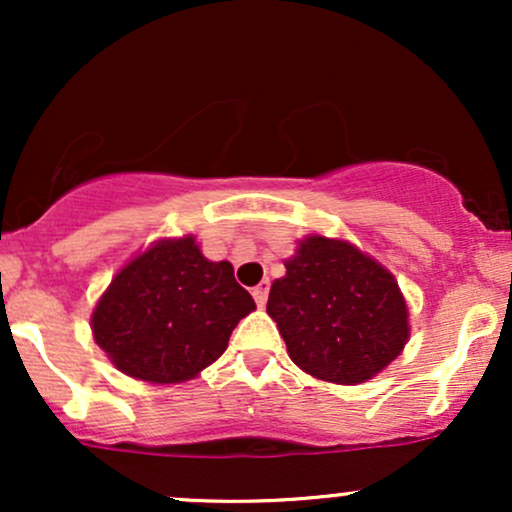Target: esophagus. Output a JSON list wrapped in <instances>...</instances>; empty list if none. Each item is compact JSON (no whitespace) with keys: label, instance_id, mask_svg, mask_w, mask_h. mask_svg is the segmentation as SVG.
Returning <instances> with one entry per match:
<instances>
[{"label":"esophagus","instance_id":"1","mask_svg":"<svg viewBox=\"0 0 512 512\" xmlns=\"http://www.w3.org/2000/svg\"><path fill=\"white\" fill-rule=\"evenodd\" d=\"M267 296H269V281H262V284H257L255 289H252V298H255V303L262 305L267 303Z\"/></svg>","mask_w":512,"mask_h":512}]
</instances>
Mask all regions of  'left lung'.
I'll use <instances>...</instances> for the list:
<instances>
[{
  "mask_svg": "<svg viewBox=\"0 0 512 512\" xmlns=\"http://www.w3.org/2000/svg\"><path fill=\"white\" fill-rule=\"evenodd\" d=\"M291 361L337 385L366 383L409 339L395 276L344 240L310 236L269 291Z\"/></svg>",
  "mask_w": 512,
  "mask_h": 512,
  "instance_id": "1",
  "label": "left lung"
}]
</instances>
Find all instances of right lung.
Returning a JSON list of instances; mask_svg holds the SVG:
<instances>
[{
    "label": "right lung",
    "mask_w": 512,
    "mask_h": 512,
    "mask_svg": "<svg viewBox=\"0 0 512 512\" xmlns=\"http://www.w3.org/2000/svg\"><path fill=\"white\" fill-rule=\"evenodd\" d=\"M255 301L231 262H209L195 238L134 257L93 310V337L122 373L149 383L195 378L228 346Z\"/></svg>",
    "instance_id": "add662e5"
}]
</instances>
